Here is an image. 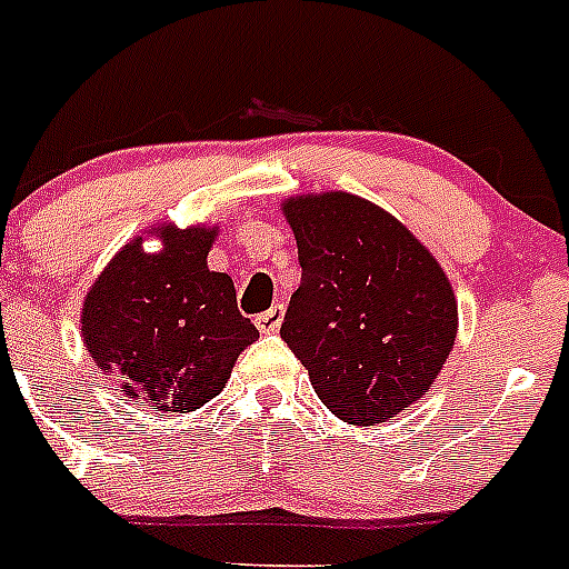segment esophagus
Returning <instances> with one entry per match:
<instances>
[{
  "instance_id": "34e87169",
  "label": "esophagus",
  "mask_w": 569,
  "mask_h": 569,
  "mask_svg": "<svg viewBox=\"0 0 569 569\" xmlns=\"http://www.w3.org/2000/svg\"><path fill=\"white\" fill-rule=\"evenodd\" d=\"M281 319H284V307L273 305V307H270V310L259 312V316H257V327L262 332H276L281 327Z\"/></svg>"
}]
</instances>
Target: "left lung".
I'll list each match as a JSON object with an SVG mask.
<instances>
[{
    "label": "left lung",
    "instance_id": "8db88e82",
    "mask_svg": "<svg viewBox=\"0 0 569 569\" xmlns=\"http://www.w3.org/2000/svg\"><path fill=\"white\" fill-rule=\"evenodd\" d=\"M301 284L281 341L343 423H387L417 400L457 338V301L429 250L356 194L284 202Z\"/></svg>",
    "mask_w": 569,
    "mask_h": 569
}]
</instances>
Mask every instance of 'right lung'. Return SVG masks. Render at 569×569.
I'll use <instances>...</instances> for the list:
<instances>
[{
	"instance_id": "right-lung-1",
	"label": "right lung",
	"mask_w": 569,
	"mask_h": 569,
	"mask_svg": "<svg viewBox=\"0 0 569 569\" xmlns=\"http://www.w3.org/2000/svg\"><path fill=\"white\" fill-rule=\"evenodd\" d=\"M211 239L206 228H166L160 253L134 239L83 301L81 332L101 372L158 411L186 415L217 398L259 338L231 276L208 270Z\"/></svg>"
}]
</instances>
